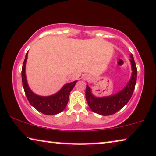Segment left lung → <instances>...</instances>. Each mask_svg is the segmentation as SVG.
<instances>
[{
  "label": "left lung",
  "instance_id": "8db88e82",
  "mask_svg": "<svg viewBox=\"0 0 156 156\" xmlns=\"http://www.w3.org/2000/svg\"><path fill=\"white\" fill-rule=\"evenodd\" d=\"M129 60L132 70L131 79L125 87L118 93L108 96L96 97L92 94L91 88L87 84L86 99L92 111L101 115H111L121 110L128 103L134 92L137 76L136 65L132 54L130 55Z\"/></svg>",
  "mask_w": 156,
  "mask_h": 156
}]
</instances>
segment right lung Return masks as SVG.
I'll list each match as a JSON object with an SVG mask.
<instances>
[{
  "label": "right lung",
  "mask_w": 156,
  "mask_h": 156,
  "mask_svg": "<svg viewBox=\"0 0 156 156\" xmlns=\"http://www.w3.org/2000/svg\"><path fill=\"white\" fill-rule=\"evenodd\" d=\"M28 52L26 54L22 69V85L29 102L35 109L47 115H52L61 112L68 103L70 91L73 90L77 81L66 83L62 89L55 94L48 96H41L36 94L29 88L25 73L26 62Z\"/></svg>",
  "instance_id": "add662e5"
}]
</instances>
